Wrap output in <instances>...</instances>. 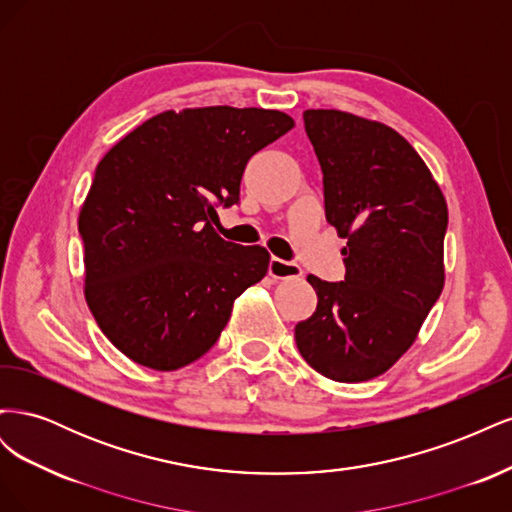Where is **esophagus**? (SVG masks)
Segmentation results:
<instances>
[{"mask_svg": "<svg viewBox=\"0 0 512 512\" xmlns=\"http://www.w3.org/2000/svg\"><path fill=\"white\" fill-rule=\"evenodd\" d=\"M269 275L273 280H297V277L303 275V271L299 265H294V262L273 256L269 260Z\"/></svg>", "mask_w": 512, "mask_h": 512, "instance_id": "1", "label": "esophagus"}]
</instances>
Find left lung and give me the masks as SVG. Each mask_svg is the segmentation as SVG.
Listing matches in <instances>:
<instances>
[{
	"label": "left lung",
	"mask_w": 512,
	"mask_h": 512,
	"mask_svg": "<svg viewBox=\"0 0 512 512\" xmlns=\"http://www.w3.org/2000/svg\"><path fill=\"white\" fill-rule=\"evenodd\" d=\"M324 213L348 239L344 282L309 275L316 312L294 327L303 359L337 382L384 374L444 288L446 200L404 136L342 111H305Z\"/></svg>",
	"instance_id": "8db88e82"
}]
</instances>
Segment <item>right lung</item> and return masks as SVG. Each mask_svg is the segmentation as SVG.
Returning <instances> with one entry per match:
<instances>
[{"label": "right lung", "instance_id": "1", "mask_svg": "<svg viewBox=\"0 0 512 512\" xmlns=\"http://www.w3.org/2000/svg\"><path fill=\"white\" fill-rule=\"evenodd\" d=\"M294 126L265 108L166 111L106 153L79 215L85 299L102 333L138 365L173 371L218 342L232 301L269 252L215 235L239 203L254 153Z\"/></svg>", "mask_w": 512, "mask_h": 512}]
</instances>
